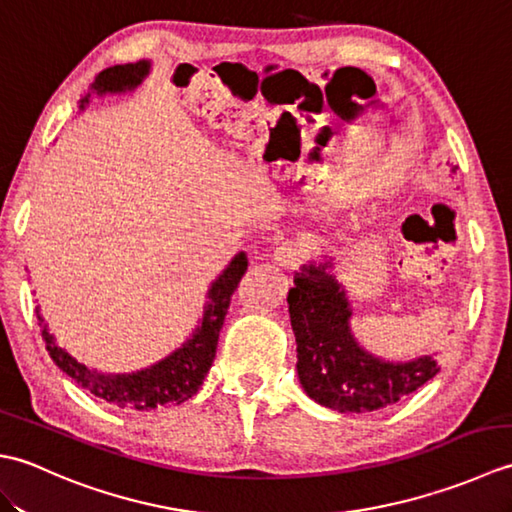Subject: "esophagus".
<instances>
[{"instance_id": "esophagus-1", "label": "esophagus", "mask_w": 512, "mask_h": 512, "mask_svg": "<svg viewBox=\"0 0 512 512\" xmlns=\"http://www.w3.org/2000/svg\"><path fill=\"white\" fill-rule=\"evenodd\" d=\"M306 246L301 242H284L279 244L275 250V262L284 268H295L297 264H301L306 259Z\"/></svg>"}]
</instances>
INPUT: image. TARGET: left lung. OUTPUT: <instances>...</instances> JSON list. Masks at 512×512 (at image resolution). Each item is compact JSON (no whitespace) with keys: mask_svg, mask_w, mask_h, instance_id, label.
I'll use <instances>...</instances> for the list:
<instances>
[{"mask_svg":"<svg viewBox=\"0 0 512 512\" xmlns=\"http://www.w3.org/2000/svg\"><path fill=\"white\" fill-rule=\"evenodd\" d=\"M330 268L332 262L303 264L288 292L303 391L323 407L365 413L394 405L436 376L440 367L433 356L389 363L356 343L350 301Z\"/></svg>","mask_w":512,"mask_h":512,"instance_id":"obj_1","label":"left lung"}]
</instances>
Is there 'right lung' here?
Segmentation results:
<instances>
[{"instance_id":"add662e5","label":"right lung","mask_w":512,"mask_h":512,"mask_svg":"<svg viewBox=\"0 0 512 512\" xmlns=\"http://www.w3.org/2000/svg\"><path fill=\"white\" fill-rule=\"evenodd\" d=\"M147 74L149 61L112 65L96 76L92 92L79 101V110L90 103L92 94H121L138 88ZM246 268V253H237L206 292L202 319L191 339L151 367L138 369L132 374H103L99 369H90L57 345V339L48 332V323L43 321L37 306V321L43 341H46V350L61 372L74 378L85 391H90L96 398H103L114 407L149 411L165 405H180L200 389L204 376L209 374L226 310L231 306V297Z\"/></svg>"}]
</instances>
